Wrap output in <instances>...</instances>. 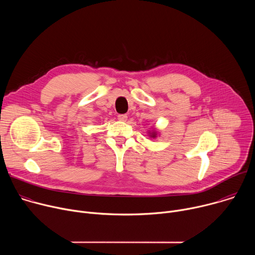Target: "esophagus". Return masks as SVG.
Masks as SVG:
<instances>
[{
  "label": "esophagus",
  "mask_w": 255,
  "mask_h": 255,
  "mask_svg": "<svg viewBox=\"0 0 255 255\" xmlns=\"http://www.w3.org/2000/svg\"><path fill=\"white\" fill-rule=\"evenodd\" d=\"M127 115L126 114H120V115H118V119L120 120V121H122V122H125L126 120H127Z\"/></svg>",
  "instance_id": "1"
}]
</instances>
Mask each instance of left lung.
I'll return each mask as SVG.
<instances>
[{
  "label": "left lung",
  "instance_id": "left-lung-1",
  "mask_svg": "<svg viewBox=\"0 0 255 255\" xmlns=\"http://www.w3.org/2000/svg\"><path fill=\"white\" fill-rule=\"evenodd\" d=\"M148 135H149V137H151V138H156L157 137V135H158V131H156V129H153L152 131H148Z\"/></svg>",
  "mask_w": 255,
  "mask_h": 255
}]
</instances>
